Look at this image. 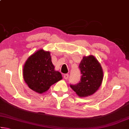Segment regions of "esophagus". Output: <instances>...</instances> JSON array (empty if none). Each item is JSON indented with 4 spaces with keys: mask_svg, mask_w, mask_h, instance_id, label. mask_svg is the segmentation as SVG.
<instances>
[{
    "mask_svg": "<svg viewBox=\"0 0 129 129\" xmlns=\"http://www.w3.org/2000/svg\"><path fill=\"white\" fill-rule=\"evenodd\" d=\"M68 77H69L68 74H65V75H64V78L65 80H67L68 78Z\"/></svg>",
    "mask_w": 129,
    "mask_h": 129,
    "instance_id": "obj_1",
    "label": "esophagus"
}]
</instances>
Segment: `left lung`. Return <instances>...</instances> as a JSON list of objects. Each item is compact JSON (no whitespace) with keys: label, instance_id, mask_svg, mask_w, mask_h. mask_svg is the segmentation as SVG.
<instances>
[{"label":"left lung","instance_id":"obj_1","mask_svg":"<svg viewBox=\"0 0 129 129\" xmlns=\"http://www.w3.org/2000/svg\"><path fill=\"white\" fill-rule=\"evenodd\" d=\"M81 74L80 81L76 84H71V88L81 97H87L97 91L103 79L101 65L92 55L84 57L79 65Z\"/></svg>","mask_w":129,"mask_h":129}]
</instances>
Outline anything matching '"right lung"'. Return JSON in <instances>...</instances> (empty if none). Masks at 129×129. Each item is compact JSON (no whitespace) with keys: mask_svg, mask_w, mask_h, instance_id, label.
<instances>
[{"mask_svg":"<svg viewBox=\"0 0 129 129\" xmlns=\"http://www.w3.org/2000/svg\"><path fill=\"white\" fill-rule=\"evenodd\" d=\"M23 77L30 89L40 94L62 79L61 74L54 70L50 53L43 49L39 50L26 61Z\"/></svg>","mask_w":129,"mask_h":129,"instance_id":"obj_1","label":"right lung"}]
</instances>
